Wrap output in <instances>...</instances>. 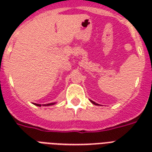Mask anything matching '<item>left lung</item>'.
<instances>
[{
  "mask_svg": "<svg viewBox=\"0 0 152 152\" xmlns=\"http://www.w3.org/2000/svg\"><path fill=\"white\" fill-rule=\"evenodd\" d=\"M90 101L91 102V103H93V104H94V105H96V106H99V104L96 103V102H95L92 101V100H90Z\"/></svg>",
  "mask_w": 152,
  "mask_h": 152,
  "instance_id": "left-lung-1",
  "label": "left lung"
}]
</instances>
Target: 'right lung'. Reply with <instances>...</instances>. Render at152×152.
<instances>
[{"mask_svg": "<svg viewBox=\"0 0 152 152\" xmlns=\"http://www.w3.org/2000/svg\"><path fill=\"white\" fill-rule=\"evenodd\" d=\"M35 106H41L42 105L41 104H37V103H34ZM54 104H56V102H51V103H48V104H44V105H42V106H51V105H54Z\"/></svg>", "mask_w": 152, "mask_h": 152, "instance_id": "1", "label": "right lung"}]
</instances>
